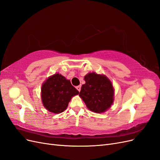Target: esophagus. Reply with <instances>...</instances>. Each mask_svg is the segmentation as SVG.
<instances>
[{
    "instance_id": "esophagus-1",
    "label": "esophagus",
    "mask_w": 160,
    "mask_h": 160,
    "mask_svg": "<svg viewBox=\"0 0 160 160\" xmlns=\"http://www.w3.org/2000/svg\"><path fill=\"white\" fill-rule=\"evenodd\" d=\"M81 85H79V86H77V87H76V89H77V90H78L79 91H81Z\"/></svg>"
}]
</instances>
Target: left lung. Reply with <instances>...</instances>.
I'll return each mask as SVG.
<instances>
[{
    "label": "left lung",
    "instance_id": "1",
    "mask_svg": "<svg viewBox=\"0 0 160 160\" xmlns=\"http://www.w3.org/2000/svg\"><path fill=\"white\" fill-rule=\"evenodd\" d=\"M79 96L87 107L95 113H102L111 107L114 91L111 81L104 75L90 72L84 77Z\"/></svg>",
    "mask_w": 160,
    "mask_h": 160
}]
</instances>
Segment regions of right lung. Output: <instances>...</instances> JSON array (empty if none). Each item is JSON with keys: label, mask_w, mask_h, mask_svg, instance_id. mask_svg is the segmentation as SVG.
I'll list each match as a JSON object with an SVG mask.
<instances>
[{"label": "right lung", "mask_w": 160, "mask_h": 160, "mask_svg": "<svg viewBox=\"0 0 160 160\" xmlns=\"http://www.w3.org/2000/svg\"><path fill=\"white\" fill-rule=\"evenodd\" d=\"M77 91L69 80L60 74L50 77L41 89L43 105L52 113H59L64 111L72 96L78 95Z\"/></svg>", "instance_id": "add662e5"}]
</instances>
